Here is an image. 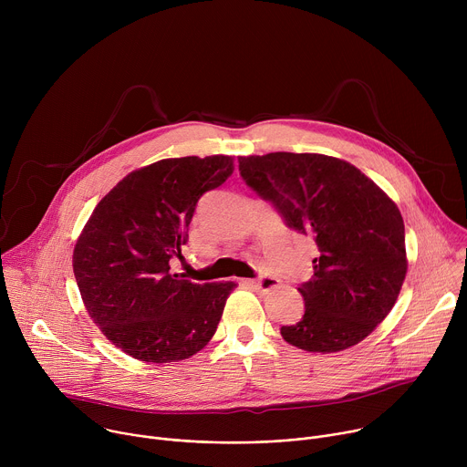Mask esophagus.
I'll return each mask as SVG.
<instances>
[{"label": "esophagus", "instance_id": "esophagus-1", "mask_svg": "<svg viewBox=\"0 0 467 467\" xmlns=\"http://www.w3.org/2000/svg\"><path fill=\"white\" fill-rule=\"evenodd\" d=\"M242 285L256 288V290H262V292H268V290H274V288L279 286V279H275L272 275H264L260 279H244Z\"/></svg>", "mask_w": 467, "mask_h": 467}]
</instances>
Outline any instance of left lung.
I'll use <instances>...</instances> for the list:
<instances>
[{"mask_svg":"<svg viewBox=\"0 0 467 467\" xmlns=\"http://www.w3.org/2000/svg\"><path fill=\"white\" fill-rule=\"evenodd\" d=\"M249 188L285 223L314 238V275L297 290L301 321L283 338L310 353L362 342L393 308L407 275L405 223L397 205L353 164L317 153L238 157Z\"/></svg>","mask_w":467,"mask_h":467,"instance_id":"1","label":"left lung"}]
</instances>
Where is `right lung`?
Returning a JSON list of instances; mask_svg holds the SVG:
<instances>
[{
  "label": "right lung",
  "mask_w": 467,
  "mask_h": 467,
  "mask_svg": "<svg viewBox=\"0 0 467 467\" xmlns=\"http://www.w3.org/2000/svg\"><path fill=\"white\" fill-rule=\"evenodd\" d=\"M233 157L164 159L123 177L94 209L74 249L83 303L103 335L142 362L202 351L234 283L197 285L170 272L197 202L231 177Z\"/></svg>",
  "instance_id": "add662e5"
}]
</instances>
